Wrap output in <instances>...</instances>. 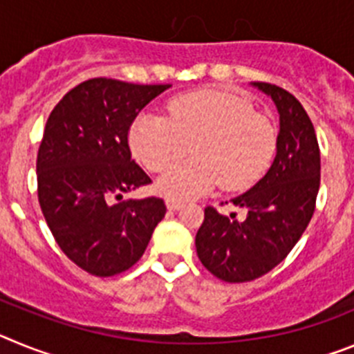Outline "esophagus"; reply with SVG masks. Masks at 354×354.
Returning a JSON list of instances; mask_svg holds the SVG:
<instances>
[{"mask_svg":"<svg viewBox=\"0 0 354 354\" xmlns=\"http://www.w3.org/2000/svg\"><path fill=\"white\" fill-rule=\"evenodd\" d=\"M168 211H179L183 207V202H177V200H167Z\"/></svg>","mask_w":354,"mask_h":354,"instance_id":"34e87169","label":"esophagus"}]
</instances>
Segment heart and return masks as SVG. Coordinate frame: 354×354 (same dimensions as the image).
I'll use <instances>...</instances> for the list:
<instances>
[{
    "label": "heart",
    "instance_id": "heart-1",
    "mask_svg": "<svg viewBox=\"0 0 354 354\" xmlns=\"http://www.w3.org/2000/svg\"><path fill=\"white\" fill-rule=\"evenodd\" d=\"M134 158L150 171H161L183 158L193 159L161 175L156 192L168 200L198 198L221 184L236 192L262 177L277 150V129L241 95L198 90L175 97L168 118L140 113L129 129Z\"/></svg>",
    "mask_w": 354,
    "mask_h": 354
}]
</instances>
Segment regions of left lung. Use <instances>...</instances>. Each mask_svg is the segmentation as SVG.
Here are the masks:
<instances>
[{"label":"left lung","instance_id":"1","mask_svg":"<svg viewBox=\"0 0 354 354\" xmlns=\"http://www.w3.org/2000/svg\"><path fill=\"white\" fill-rule=\"evenodd\" d=\"M252 84L271 97L280 115L277 156L255 186L232 198L246 211L245 220L205 207L195 237L200 262L230 283L252 282L289 255L314 214L321 180L317 138L301 102L277 84Z\"/></svg>","mask_w":354,"mask_h":354}]
</instances>
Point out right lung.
<instances>
[{"instance_id": "1", "label": "right lung", "mask_w": 354, "mask_h": 354, "mask_svg": "<svg viewBox=\"0 0 354 354\" xmlns=\"http://www.w3.org/2000/svg\"><path fill=\"white\" fill-rule=\"evenodd\" d=\"M170 86L93 77L65 93L49 115L37 154L40 209L62 252L86 273L129 270L165 218L161 198L122 195L150 183L131 159L127 133Z\"/></svg>"}]
</instances>
